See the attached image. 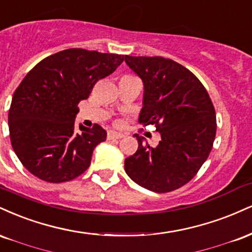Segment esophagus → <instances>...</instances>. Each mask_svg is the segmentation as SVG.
Wrapping results in <instances>:
<instances>
[{
  "label": "esophagus",
  "instance_id": "1",
  "mask_svg": "<svg viewBox=\"0 0 252 252\" xmlns=\"http://www.w3.org/2000/svg\"><path fill=\"white\" fill-rule=\"evenodd\" d=\"M123 137H124V134H121V133H118V132H114V131H109L107 133L108 140H118V139H121Z\"/></svg>",
  "mask_w": 252,
  "mask_h": 252
}]
</instances>
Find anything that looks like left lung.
Wrapping results in <instances>:
<instances>
[{
  "mask_svg": "<svg viewBox=\"0 0 252 252\" xmlns=\"http://www.w3.org/2000/svg\"><path fill=\"white\" fill-rule=\"evenodd\" d=\"M144 82L143 126L153 125L160 141L152 147L135 134L139 147L125 159V171L138 185L165 193L188 184L211 152L217 129L214 103L199 79L162 56L125 55Z\"/></svg>",
  "mask_w": 252,
  "mask_h": 252,
  "instance_id": "obj_1",
  "label": "left lung"
}]
</instances>
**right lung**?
Listing matches in <instances>:
<instances>
[{"mask_svg": "<svg viewBox=\"0 0 252 252\" xmlns=\"http://www.w3.org/2000/svg\"><path fill=\"white\" fill-rule=\"evenodd\" d=\"M124 58L70 48L47 56L29 70L14 92L8 114L11 146L29 172L44 182L63 183L90 167L94 147L107 133L97 124L76 131L78 105Z\"/></svg>", "mask_w": 252, "mask_h": 252, "instance_id": "right-lung-1", "label": "right lung"}]
</instances>
